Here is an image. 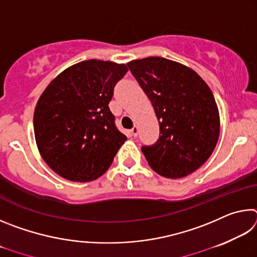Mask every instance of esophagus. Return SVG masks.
Segmentation results:
<instances>
[{"mask_svg": "<svg viewBox=\"0 0 257 257\" xmlns=\"http://www.w3.org/2000/svg\"><path fill=\"white\" fill-rule=\"evenodd\" d=\"M132 135L135 137H136L138 135V127H137V125H135V127L132 129Z\"/></svg>", "mask_w": 257, "mask_h": 257, "instance_id": "esophagus-1", "label": "esophagus"}]
</instances>
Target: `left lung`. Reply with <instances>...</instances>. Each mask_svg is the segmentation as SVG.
Here are the masks:
<instances>
[{"label": "left lung", "mask_w": 257, "mask_h": 257, "mask_svg": "<svg viewBox=\"0 0 257 257\" xmlns=\"http://www.w3.org/2000/svg\"><path fill=\"white\" fill-rule=\"evenodd\" d=\"M127 64L159 120V141L142 149L150 167L170 179L196 171L213 153L220 135L211 88L191 68L161 56Z\"/></svg>", "instance_id": "obj_1"}]
</instances>
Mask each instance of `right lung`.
<instances>
[{
	"mask_svg": "<svg viewBox=\"0 0 257 257\" xmlns=\"http://www.w3.org/2000/svg\"><path fill=\"white\" fill-rule=\"evenodd\" d=\"M123 63L86 60L59 73L38 98L34 134L45 163L64 179L87 182L107 171L127 137L108 108Z\"/></svg>",
	"mask_w": 257,
	"mask_h": 257,
	"instance_id": "add662e5",
	"label": "right lung"
}]
</instances>
